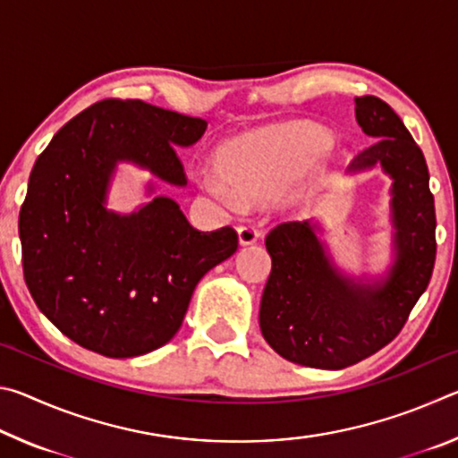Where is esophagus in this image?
<instances>
[{
	"instance_id": "34e87169",
	"label": "esophagus",
	"mask_w": 458,
	"mask_h": 458,
	"mask_svg": "<svg viewBox=\"0 0 458 458\" xmlns=\"http://www.w3.org/2000/svg\"><path fill=\"white\" fill-rule=\"evenodd\" d=\"M259 230L250 226V224H244V226L238 228V242L240 246H248V244H254L259 240Z\"/></svg>"
}]
</instances>
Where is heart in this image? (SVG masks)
Instances as JSON below:
<instances>
[{
	"instance_id": "obj_1",
	"label": "heart",
	"mask_w": 458,
	"mask_h": 458,
	"mask_svg": "<svg viewBox=\"0 0 458 458\" xmlns=\"http://www.w3.org/2000/svg\"><path fill=\"white\" fill-rule=\"evenodd\" d=\"M331 135L313 123H284L228 139L214 151L221 177H201V190L230 208L278 196L284 206L309 204L329 172Z\"/></svg>"
}]
</instances>
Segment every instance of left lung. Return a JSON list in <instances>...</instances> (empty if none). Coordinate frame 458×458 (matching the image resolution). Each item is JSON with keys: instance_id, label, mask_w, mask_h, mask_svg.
Segmentation results:
<instances>
[{"instance_id": "1", "label": "left lung", "mask_w": 458, "mask_h": 458, "mask_svg": "<svg viewBox=\"0 0 458 458\" xmlns=\"http://www.w3.org/2000/svg\"><path fill=\"white\" fill-rule=\"evenodd\" d=\"M355 119L374 143L347 169L379 165L392 177L394 262L386 276L366 283L341 275L317 236L319 224L283 222L265 240L273 268L260 301L262 337L307 368L344 369L390 344L428 286L437 259V214L420 147L382 98H355Z\"/></svg>"}]
</instances>
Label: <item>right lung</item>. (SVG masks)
Wrapping results in <instances>:
<instances>
[{
  "label": "right lung",
  "instance_id": "1",
  "mask_svg": "<svg viewBox=\"0 0 458 458\" xmlns=\"http://www.w3.org/2000/svg\"><path fill=\"white\" fill-rule=\"evenodd\" d=\"M206 127L143 100L106 98L68 121L36 159L18 224L24 278L74 344L106 358L165 345L199 278L236 252L234 228L199 232L172 198L131 214L105 206L119 164L185 185L175 147L193 145Z\"/></svg>",
  "mask_w": 458,
  "mask_h": 458
}]
</instances>
